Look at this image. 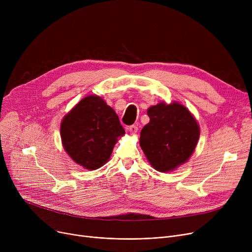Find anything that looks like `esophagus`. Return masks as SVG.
<instances>
[{
	"label": "esophagus",
	"instance_id": "1",
	"mask_svg": "<svg viewBox=\"0 0 252 252\" xmlns=\"http://www.w3.org/2000/svg\"><path fill=\"white\" fill-rule=\"evenodd\" d=\"M127 129H128L130 135H134V134H136L137 131H138V126H128Z\"/></svg>",
	"mask_w": 252,
	"mask_h": 252
}]
</instances>
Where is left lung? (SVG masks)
Listing matches in <instances>:
<instances>
[{
  "instance_id": "8db88e82",
  "label": "left lung",
  "mask_w": 252,
  "mask_h": 252,
  "mask_svg": "<svg viewBox=\"0 0 252 252\" xmlns=\"http://www.w3.org/2000/svg\"><path fill=\"white\" fill-rule=\"evenodd\" d=\"M150 122L141 130L140 146L151 166L169 173L186 163L197 146L200 126L179 102H160L148 108Z\"/></svg>"
}]
</instances>
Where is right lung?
Segmentation results:
<instances>
[{
    "mask_svg": "<svg viewBox=\"0 0 252 252\" xmlns=\"http://www.w3.org/2000/svg\"><path fill=\"white\" fill-rule=\"evenodd\" d=\"M125 134L115 111L97 95L83 98L60 125L64 150L76 164L88 170L107 162L114 145Z\"/></svg>",
    "mask_w": 252,
    "mask_h": 252,
    "instance_id": "obj_1",
    "label": "right lung"
}]
</instances>
